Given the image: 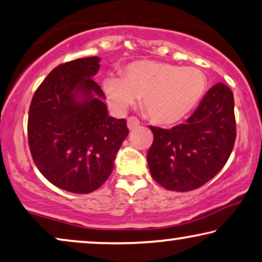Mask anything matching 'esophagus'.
Listing matches in <instances>:
<instances>
[{
	"mask_svg": "<svg viewBox=\"0 0 262 262\" xmlns=\"http://www.w3.org/2000/svg\"><path fill=\"white\" fill-rule=\"evenodd\" d=\"M127 126H128V128H129V130L135 129V128H138L140 126V121L136 119V117L132 116L127 120Z\"/></svg>",
	"mask_w": 262,
	"mask_h": 262,
	"instance_id": "34e87169",
	"label": "esophagus"
}]
</instances>
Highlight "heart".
I'll use <instances>...</instances> for the list:
<instances>
[{
    "label": "heart",
    "mask_w": 262,
    "mask_h": 262,
    "mask_svg": "<svg viewBox=\"0 0 262 262\" xmlns=\"http://www.w3.org/2000/svg\"><path fill=\"white\" fill-rule=\"evenodd\" d=\"M103 79L106 101L116 113H124L141 98L142 109L154 122L172 124L192 110L206 88L205 76L198 69L180 68L163 61L140 60Z\"/></svg>",
    "instance_id": "b5f03b06"
}]
</instances>
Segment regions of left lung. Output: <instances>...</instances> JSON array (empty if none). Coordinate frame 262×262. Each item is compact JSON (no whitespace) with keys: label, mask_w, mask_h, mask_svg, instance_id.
<instances>
[{"label":"left lung","mask_w":262,"mask_h":262,"mask_svg":"<svg viewBox=\"0 0 262 262\" xmlns=\"http://www.w3.org/2000/svg\"><path fill=\"white\" fill-rule=\"evenodd\" d=\"M149 128L154 139L147 163L153 179L171 191L198 189L222 169L234 148V95L223 83H217L186 123L171 129Z\"/></svg>","instance_id":"obj_1"}]
</instances>
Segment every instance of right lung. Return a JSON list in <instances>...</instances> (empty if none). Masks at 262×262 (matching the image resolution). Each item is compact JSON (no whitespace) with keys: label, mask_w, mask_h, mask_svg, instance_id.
<instances>
[{"label":"right lung","mask_w":262,"mask_h":262,"mask_svg":"<svg viewBox=\"0 0 262 262\" xmlns=\"http://www.w3.org/2000/svg\"><path fill=\"white\" fill-rule=\"evenodd\" d=\"M98 57L58 65L33 96L28 113V145L45 178L59 189L90 193L114 168L127 138V121L108 115L104 93L93 77Z\"/></svg>","instance_id":"add662e5"}]
</instances>
